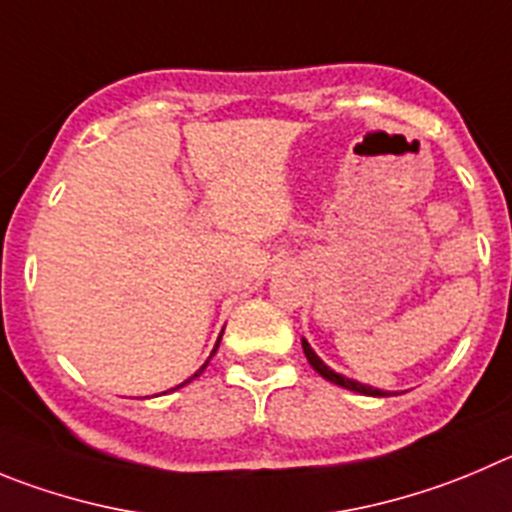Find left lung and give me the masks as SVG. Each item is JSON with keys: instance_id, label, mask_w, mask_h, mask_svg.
<instances>
[{"instance_id": "left-lung-1", "label": "left lung", "mask_w": 512, "mask_h": 512, "mask_svg": "<svg viewBox=\"0 0 512 512\" xmlns=\"http://www.w3.org/2000/svg\"><path fill=\"white\" fill-rule=\"evenodd\" d=\"M300 341H303V353H305V358H308V364L313 366V369L318 371V374H321L326 381H331V384H336V386H343V389L356 391V394H364V396H391L389 391L374 389V386H369V384H361V381H353V379H348V376L336 374V371H333L331 366L323 364V358L318 356V353H315L313 348H310V343L305 341V338H300Z\"/></svg>"}]
</instances>
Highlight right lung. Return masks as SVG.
Returning a JSON list of instances; mask_svg holds the SVG:
<instances>
[{"mask_svg": "<svg viewBox=\"0 0 512 512\" xmlns=\"http://www.w3.org/2000/svg\"><path fill=\"white\" fill-rule=\"evenodd\" d=\"M219 341H222V336H219V338H217V346H214L212 356H214V353H217V348H219ZM212 356H209V358H212ZM209 358H207V361H204V364H202V366H199V371H194V374H191V376H189V379H186V381H181V384H179V386H174V389H169V391H176V389H181V386H186V384H189V381H194V379H197V376H199V374H202V371H204V369H207V364H209ZM164 394H166V391H164Z\"/></svg>", "mask_w": 512, "mask_h": 512, "instance_id": "1", "label": "right lung"}]
</instances>
